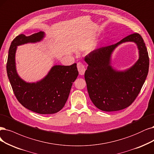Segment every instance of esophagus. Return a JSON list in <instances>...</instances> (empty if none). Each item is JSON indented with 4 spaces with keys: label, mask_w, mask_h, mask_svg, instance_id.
<instances>
[{
    "label": "esophagus",
    "mask_w": 154,
    "mask_h": 154,
    "mask_svg": "<svg viewBox=\"0 0 154 154\" xmlns=\"http://www.w3.org/2000/svg\"><path fill=\"white\" fill-rule=\"evenodd\" d=\"M77 69H78L79 74L81 75H84L85 73V71H86V68H85L84 65L81 62L77 63Z\"/></svg>",
    "instance_id": "1"
}]
</instances>
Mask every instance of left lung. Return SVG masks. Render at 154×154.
<instances>
[{
  "label": "left lung",
  "mask_w": 154,
  "mask_h": 154,
  "mask_svg": "<svg viewBox=\"0 0 154 154\" xmlns=\"http://www.w3.org/2000/svg\"><path fill=\"white\" fill-rule=\"evenodd\" d=\"M126 42H133L137 45L139 59L128 70L118 72L110 65L111 55L119 45ZM84 60L88 64L84 77L89 98L102 111H118L131 105L149 72V54L143 38L137 33L131 34L115 44L93 51Z\"/></svg>",
  "instance_id": "obj_1"
}]
</instances>
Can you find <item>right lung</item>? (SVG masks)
<instances>
[{"mask_svg": "<svg viewBox=\"0 0 154 154\" xmlns=\"http://www.w3.org/2000/svg\"><path fill=\"white\" fill-rule=\"evenodd\" d=\"M44 37L43 32L30 36L20 34L16 37L9 48L6 68L14 94L23 106L40 114H53L61 110L66 103L72 83L79 75L77 64L55 65L43 79L35 83H28L22 80L16 72L15 65L17 46L39 42Z\"/></svg>", "mask_w": 154, "mask_h": 154, "instance_id": "obj_1", "label": "right lung"}]
</instances>
